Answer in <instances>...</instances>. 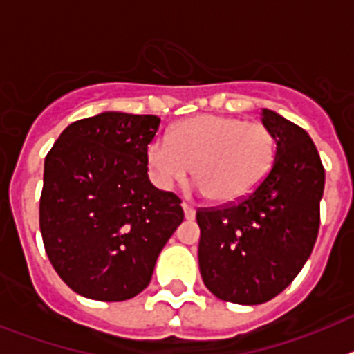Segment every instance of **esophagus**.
<instances>
[{
    "mask_svg": "<svg viewBox=\"0 0 354 354\" xmlns=\"http://www.w3.org/2000/svg\"><path fill=\"white\" fill-rule=\"evenodd\" d=\"M183 211H184V216H186V220H195V209L192 207L189 204H186V202H183Z\"/></svg>",
    "mask_w": 354,
    "mask_h": 354,
    "instance_id": "34e87169",
    "label": "esophagus"
}]
</instances>
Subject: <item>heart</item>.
<instances>
[{"label": "heart", "instance_id": "1", "mask_svg": "<svg viewBox=\"0 0 354 354\" xmlns=\"http://www.w3.org/2000/svg\"><path fill=\"white\" fill-rule=\"evenodd\" d=\"M277 140L262 124L225 115H196L171 129L170 138L147 145L150 177L170 189L196 165V187L221 205L248 198L270 175Z\"/></svg>", "mask_w": 354, "mask_h": 354}]
</instances>
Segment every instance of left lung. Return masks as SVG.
I'll list each match as a JSON object with an SVG mask.
<instances>
[{"label": "left lung", "mask_w": 354, "mask_h": 354, "mask_svg": "<svg viewBox=\"0 0 354 354\" xmlns=\"http://www.w3.org/2000/svg\"><path fill=\"white\" fill-rule=\"evenodd\" d=\"M262 124L277 140L264 183L239 204L196 212L198 266L205 287L223 301L261 305L298 277L317 239L324 168L305 129L273 109Z\"/></svg>", "instance_id": "left-lung-1"}]
</instances>
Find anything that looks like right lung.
I'll use <instances>...</instances> for the list:
<instances>
[{"mask_svg": "<svg viewBox=\"0 0 354 354\" xmlns=\"http://www.w3.org/2000/svg\"><path fill=\"white\" fill-rule=\"evenodd\" d=\"M156 115L102 111L72 122L44 162L40 232L56 273L97 301L134 298L184 220L180 200L147 175Z\"/></svg>", "mask_w": 354, "mask_h": 354, "instance_id": "1", "label": "right lung"}]
</instances>
